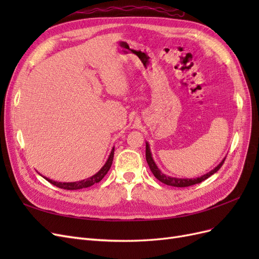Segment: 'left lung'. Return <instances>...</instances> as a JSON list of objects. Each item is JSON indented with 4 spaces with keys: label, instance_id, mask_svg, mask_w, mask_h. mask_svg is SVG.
Masks as SVG:
<instances>
[{
    "label": "left lung",
    "instance_id": "8db88e82",
    "mask_svg": "<svg viewBox=\"0 0 259 259\" xmlns=\"http://www.w3.org/2000/svg\"><path fill=\"white\" fill-rule=\"evenodd\" d=\"M225 159L221 163H219L214 169H211L210 171H208V173L204 174V175L201 176V177H198V178H176V177H170V176H167L165 174H163L162 171L158 168V166H156L155 162L152 159V154L150 152V148H149V144L146 143V160H147V163H148L149 167H150V169L152 171V174L154 175V177L156 179H159L161 183L165 184L167 186H171V187L185 188V187H189V186H192V185H195V184L202 183L203 180H205L209 176L215 174L216 171L222 167V165H223L224 162H225Z\"/></svg>",
    "mask_w": 259,
    "mask_h": 259
}]
</instances>
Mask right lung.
<instances>
[{"instance_id": "1", "label": "right lung", "mask_w": 259, "mask_h": 259, "mask_svg": "<svg viewBox=\"0 0 259 259\" xmlns=\"http://www.w3.org/2000/svg\"><path fill=\"white\" fill-rule=\"evenodd\" d=\"M113 154H114V148H112V150L110 152V155H109V158H108L105 165L100 168V170L98 171V173H96L95 175H93L92 177H90L88 179H83V180H80V182H74V183H58V182H55V180L49 179V178H46V177H44V178L48 180L49 183H51L52 185L56 186L58 188H61V189L77 190V189H83V188L91 187L94 184L99 183L100 180L103 179L105 177V175L108 173V170L110 169L112 161H113Z\"/></svg>"}]
</instances>
